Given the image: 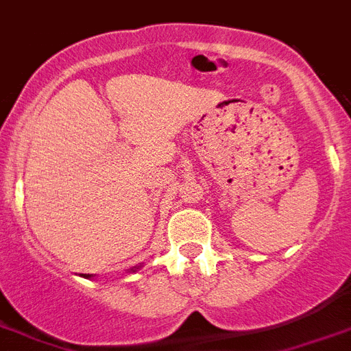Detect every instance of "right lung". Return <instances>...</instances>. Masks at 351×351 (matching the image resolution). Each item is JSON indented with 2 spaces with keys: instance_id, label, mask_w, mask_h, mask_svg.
I'll return each instance as SVG.
<instances>
[{
  "instance_id": "1",
  "label": "right lung",
  "mask_w": 351,
  "mask_h": 351,
  "mask_svg": "<svg viewBox=\"0 0 351 351\" xmlns=\"http://www.w3.org/2000/svg\"><path fill=\"white\" fill-rule=\"evenodd\" d=\"M142 268V265L140 266H133V268H131V274H134V271H138V269ZM82 277H85V278H90V277H94V275H88V274H82Z\"/></svg>"
}]
</instances>
